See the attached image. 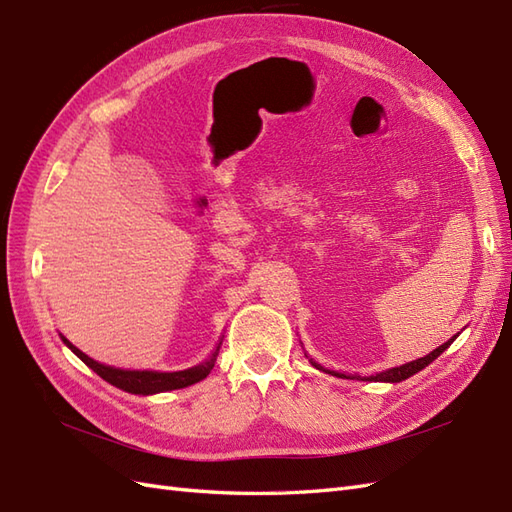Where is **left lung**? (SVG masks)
<instances>
[{
	"mask_svg": "<svg viewBox=\"0 0 512 512\" xmlns=\"http://www.w3.org/2000/svg\"><path fill=\"white\" fill-rule=\"evenodd\" d=\"M452 340H454V338H450L448 342L441 344V347H437L433 353H428V355H424V357H420V359H413V362H409V364H403V366H398V368H390V370H385V372H379V375H372V377H368V381H388V383L405 381V379H409L411 375H416V372H420L424 366L431 364L433 359H437L441 353H444V351L450 347V344H452ZM310 362H312V359H310ZM312 366L323 370V372H329V375H334V377H344V375H340V372L327 370V368H323L321 364H316V362H312Z\"/></svg>",
	"mask_w": 512,
	"mask_h": 512,
	"instance_id": "8db88e82",
	"label": "left lung"
}]
</instances>
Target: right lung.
<instances>
[{"label": "right lung", "instance_id": "add662e5", "mask_svg": "<svg viewBox=\"0 0 512 512\" xmlns=\"http://www.w3.org/2000/svg\"><path fill=\"white\" fill-rule=\"evenodd\" d=\"M62 340H64L66 347L71 349L81 359V362L88 364L101 379L116 385V388H120L124 392L144 394V396L146 394H157V392H168V390H178V388H187V385L202 381L213 370V366L217 362V355H219V347H222V342H219L217 349L213 351V355L206 359L204 364H200L196 368L178 370V372H153V370H120V368H112V366H103L99 362H94V359L88 357L86 353H81L75 347V344L68 342L64 336H62Z\"/></svg>", "mask_w": 512, "mask_h": 512}]
</instances>
